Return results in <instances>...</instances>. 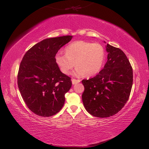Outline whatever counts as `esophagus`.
<instances>
[{
  "label": "esophagus",
  "instance_id": "esophagus-1",
  "mask_svg": "<svg viewBox=\"0 0 149 149\" xmlns=\"http://www.w3.org/2000/svg\"><path fill=\"white\" fill-rule=\"evenodd\" d=\"M72 84L74 85V84H78V83H79L81 81L80 79H72Z\"/></svg>",
  "mask_w": 149,
  "mask_h": 149
}]
</instances>
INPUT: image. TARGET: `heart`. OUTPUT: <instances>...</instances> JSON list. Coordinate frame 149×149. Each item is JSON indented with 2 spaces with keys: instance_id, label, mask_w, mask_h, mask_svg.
Listing matches in <instances>:
<instances>
[{
  "instance_id": "1",
  "label": "heart",
  "mask_w": 149,
  "mask_h": 149,
  "mask_svg": "<svg viewBox=\"0 0 149 149\" xmlns=\"http://www.w3.org/2000/svg\"><path fill=\"white\" fill-rule=\"evenodd\" d=\"M65 54L58 52L55 60L63 74H69L76 66L75 74L93 76L101 69L105 58V50L100 43L77 41L68 45Z\"/></svg>"
}]
</instances>
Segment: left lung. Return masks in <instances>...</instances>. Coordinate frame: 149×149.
Listing matches in <instances>:
<instances>
[{
  "label": "left lung",
  "instance_id": "8db88e82",
  "mask_svg": "<svg viewBox=\"0 0 149 149\" xmlns=\"http://www.w3.org/2000/svg\"><path fill=\"white\" fill-rule=\"evenodd\" d=\"M107 62L95 77L82 80V100L93 116L107 118L122 110L129 99L133 85V69L124 52L107 44Z\"/></svg>",
  "mask_w": 149,
  "mask_h": 149
}]
</instances>
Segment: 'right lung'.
Here are the masks:
<instances>
[{
	"label": "right lung",
	"instance_id": "add662e5",
	"mask_svg": "<svg viewBox=\"0 0 149 149\" xmlns=\"http://www.w3.org/2000/svg\"><path fill=\"white\" fill-rule=\"evenodd\" d=\"M72 39L66 35L42 40L27 50L20 63L19 92L29 109L39 116H52L64 106L65 94L72 84L71 78L60 72L55 56Z\"/></svg>",
	"mask_w": 149,
	"mask_h": 149
}]
</instances>
